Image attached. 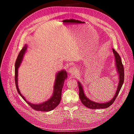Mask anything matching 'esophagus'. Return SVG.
I'll return each mask as SVG.
<instances>
[{
  "label": "esophagus",
  "instance_id": "1",
  "mask_svg": "<svg viewBox=\"0 0 134 134\" xmlns=\"http://www.w3.org/2000/svg\"><path fill=\"white\" fill-rule=\"evenodd\" d=\"M68 72L70 73L71 75H74L77 72V69L76 67H70L68 69Z\"/></svg>",
  "mask_w": 134,
  "mask_h": 134
}]
</instances>
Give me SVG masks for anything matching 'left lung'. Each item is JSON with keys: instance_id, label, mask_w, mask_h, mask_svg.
Returning a JSON list of instances; mask_svg holds the SVG:
<instances>
[{"instance_id": "left-lung-1", "label": "left lung", "mask_w": 134, "mask_h": 134, "mask_svg": "<svg viewBox=\"0 0 134 134\" xmlns=\"http://www.w3.org/2000/svg\"><path fill=\"white\" fill-rule=\"evenodd\" d=\"M113 51L115 56L116 71H117L118 73V76H119V83H118V88H117V90H116L115 94L114 95V97L112 98L111 100L104 103H100V102L99 103V102H96L90 100V99L85 95L82 85H81V83L79 81L77 82H78V86L79 88V96H80L81 101L83 103V105H85L87 108H89V109H105V108H107L109 106H110L114 103L115 99L116 98V97L118 96L120 91L121 88L122 86L124 83V69L122 63L121 59L120 56L118 53L113 48Z\"/></svg>"}]
</instances>
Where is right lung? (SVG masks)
Instances as JSON below:
<instances>
[{"label":"right lung","mask_w":134,"mask_h":134,"mask_svg":"<svg viewBox=\"0 0 134 134\" xmlns=\"http://www.w3.org/2000/svg\"><path fill=\"white\" fill-rule=\"evenodd\" d=\"M28 46L25 44L19 52L18 57L16 60L15 64V83L16 88L20 96L22 97L23 100L34 110L41 111H49L53 110L57 107L61 101L62 90L63 86L64 81L67 78V73L64 70H62L58 72L55 75V79L53 86V91L52 96L48 100L41 103H32L28 101L20 92L18 84V68L20 66V64L23 61L24 55L26 52Z\"/></svg>","instance_id":"obj_1"}]
</instances>
